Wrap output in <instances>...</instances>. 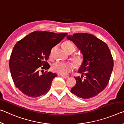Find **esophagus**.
I'll return each mask as SVG.
<instances>
[{"label":"esophagus","instance_id":"esophagus-1","mask_svg":"<svg viewBox=\"0 0 124 124\" xmlns=\"http://www.w3.org/2000/svg\"><path fill=\"white\" fill-rule=\"evenodd\" d=\"M61 76L62 77V78H69V76H66V75H61Z\"/></svg>","mask_w":124,"mask_h":124}]
</instances>
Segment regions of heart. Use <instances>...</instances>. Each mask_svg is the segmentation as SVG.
Segmentation results:
<instances>
[{
    "instance_id": "heart-1",
    "label": "heart",
    "mask_w": 124,
    "mask_h": 124,
    "mask_svg": "<svg viewBox=\"0 0 124 124\" xmlns=\"http://www.w3.org/2000/svg\"><path fill=\"white\" fill-rule=\"evenodd\" d=\"M62 48L69 53H73L76 50V47L72 42L65 41L62 43ZM71 60L77 66H80L82 64L83 59L78 55L72 56ZM74 69V66L72 63L69 62H56L53 64L52 69L54 72L62 75H65L72 71Z\"/></svg>"
}]
</instances>
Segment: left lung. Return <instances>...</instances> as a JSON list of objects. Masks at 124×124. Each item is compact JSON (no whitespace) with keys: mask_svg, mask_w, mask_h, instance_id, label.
<instances>
[{"mask_svg":"<svg viewBox=\"0 0 124 124\" xmlns=\"http://www.w3.org/2000/svg\"><path fill=\"white\" fill-rule=\"evenodd\" d=\"M66 37L80 50L84 58L78 71L82 75L74 77L76 83L71 92L81 98H93L106 88L110 80L114 66L110 50L105 42L91 34L76 33Z\"/></svg>","mask_w":124,"mask_h":124,"instance_id":"8db88e82","label":"left lung"}]
</instances>
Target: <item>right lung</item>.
Returning a JSON list of instances; mask_svg holds the SVG:
<instances>
[{"instance_id": "obj_1", "label": "right lung", "mask_w": 124, "mask_h": 124, "mask_svg": "<svg viewBox=\"0 0 124 124\" xmlns=\"http://www.w3.org/2000/svg\"><path fill=\"white\" fill-rule=\"evenodd\" d=\"M68 33L36 31L18 41L9 60L12 78L16 88L30 98L46 94L50 88L55 73L44 72L50 68L47 60L52 49ZM43 71L42 75L40 71Z\"/></svg>"}]
</instances>
